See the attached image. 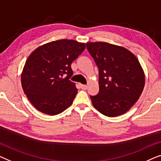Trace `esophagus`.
<instances>
[{
	"label": "esophagus",
	"mask_w": 161,
	"mask_h": 161,
	"mask_svg": "<svg viewBox=\"0 0 161 161\" xmlns=\"http://www.w3.org/2000/svg\"><path fill=\"white\" fill-rule=\"evenodd\" d=\"M81 88L82 90H87V85H81Z\"/></svg>",
	"instance_id": "esophagus-1"
}]
</instances>
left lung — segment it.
<instances>
[{
  "label": "left lung",
  "mask_w": 161,
  "mask_h": 161,
  "mask_svg": "<svg viewBox=\"0 0 161 161\" xmlns=\"http://www.w3.org/2000/svg\"><path fill=\"white\" fill-rule=\"evenodd\" d=\"M86 45L99 71V92L90 96L92 105L107 117L128 112L141 96L145 83L138 59L124 47L108 43Z\"/></svg>",
  "instance_id": "obj_1"
}]
</instances>
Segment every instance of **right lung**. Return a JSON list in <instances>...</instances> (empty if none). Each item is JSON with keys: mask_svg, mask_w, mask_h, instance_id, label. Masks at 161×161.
I'll return each instance as SVG.
<instances>
[{"mask_svg": "<svg viewBox=\"0 0 161 161\" xmlns=\"http://www.w3.org/2000/svg\"><path fill=\"white\" fill-rule=\"evenodd\" d=\"M85 43L58 40L38 47L27 59L21 75L29 101L41 112L56 115L73 103L77 93L71 64L85 50Z\"/></svg>", "mask_w": 161, "mask_h": 161, "instance_id": "1", "label": "right lung"}]
</instances>
